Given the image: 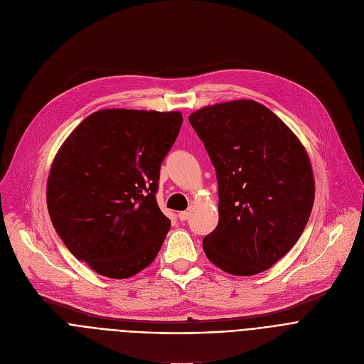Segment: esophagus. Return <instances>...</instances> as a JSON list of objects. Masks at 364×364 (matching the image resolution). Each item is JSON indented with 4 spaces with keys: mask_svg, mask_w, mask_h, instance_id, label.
I'll return each instance as SVG.
<instances>
[{
    "mask_svg": "<svg viewBox=\"0 0 364 364\" xmlns=\"http://www.w3.org/2000/svg\"><path fill=\"white\" fill-rule=\"evenodd\" d=\"M188 216H190V213H188L187 210L180 212V213H178V220H180V221H187V220H188Z\"/></svg>",
    "mask_w": 364,
    "mask_h": 364,
    "instance_id": "1",
    "label": "esophagus"
}]
</instances>
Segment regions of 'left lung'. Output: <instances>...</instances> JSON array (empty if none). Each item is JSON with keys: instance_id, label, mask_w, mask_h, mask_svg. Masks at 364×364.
<instances>
[{"instance_id": "8db88e82", "label": "left lung", "mask_w": 364, "mask_h": 364, "mask_svg": "<svg viewBox=\"0 0 364 364\" xmlns=\"http://www.w3.org/2000/svg\"><path fill=\"white\" fill-rule=\"evenodd\" d=\"M218 180L216 228L203 238L208 259L232 275L269 269L303 234L314 200L306 149L259 102L240 100L188 117Z\"/></svg>"}]
</instances>
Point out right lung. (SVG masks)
Listing matches in <instances>:
<instances>
[{
	"label": "right lung",
	"mask_w": 364,
	"mask_h": 364,
	"mask_svg": "<svg viewBox=\"0 0 364 364\" xmlns=\"http://www.w3.org/2000/svg\"><path fill=\"white\" fill-rule=\"evenodd\" d=\"M181 112L102 109L73 130L46 186L65 247L100 275L123 279L156 257L171 221L156 203L161 165Z\"/></svg>",
	"instance_id": "right-lung-1"
}]
</instances>
